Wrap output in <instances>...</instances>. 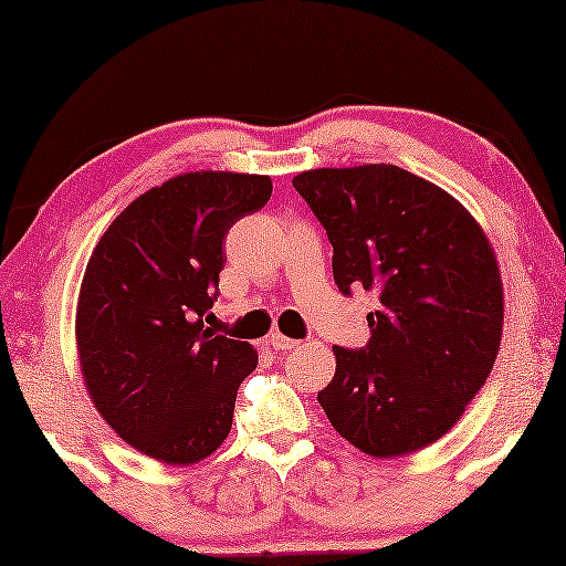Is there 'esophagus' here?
Listing matches in <instances>:
<instances>
[{
  "label": "esophagus",
  "mask_w": 566,
  "mask_h": 566,
  "mask_svg": "<svg viewBox=\"0 0 566 566\" xmlns=\"http://www.w3.org/2000/svg\"><path fill=\"white\" fill-rule=\"evenodd\" d=\"M269 346L276 348V352H292V348L300 346V340L286 338L284 333H272V336H269Z\"/></svg>",
  "instance_id": "1"
}]
</instances>
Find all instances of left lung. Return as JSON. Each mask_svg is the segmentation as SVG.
Returning <instances> with one entry per match:
<instances>
[{
    "label": "left lung",
    "mask_w": 566,
    "mask_h": 566,
    "mask_svg": "<svg viewBox=\"0 0 566 566\" xmlns=\"http://www.w3.org/2000/svg\"><path fill=\"white\" fill-rule=\"evenodd\" d=\"M292 185L323 222L344 294H379L361 352L333 346L317 392L331 426L374 459L420 451L459 423L503 338V280L459 200L392 164L310 169Z\"/></svg>",
    "instance_id": "left-lung-1"
}]
</instances>
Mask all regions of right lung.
Wrapping results in <instances>:
<instances>
[{
    "mask_svg": "<svg viewBox=\"0 0 566 566\" xmlns=\"http://www.w3.org/2000/svg\"><path fill=\"white\" fill-rule=\"evenodd\" d=\"M272 197L261 174L189 171L133 200L105 230L76 302V352L94 408L120 439L171 467L228 439L256 369L245 340L214 336L222 241Z\"/></svg>",
    "mask_w": 566,
    "mask_h": 566,
    "instance_id": "add662e5",
    "label": "right lung"
}]
</instances>
